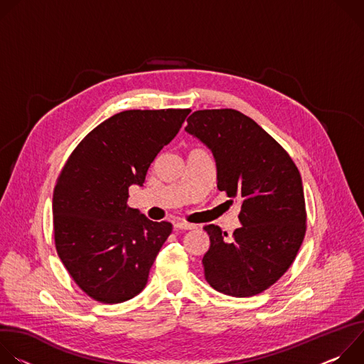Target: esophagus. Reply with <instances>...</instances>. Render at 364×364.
I'll use <instances>...</instances> for the list:
<instances>
[{"label": "esophagus", "instance_id": "obj_1", "mask_svg": "<svg viewBox=\"0 0 364 364\" xmlns=\"http://www.w3.org/2000/svg\"><path fill=\"white\" fill-rule=\"evenodd\" d=\"M194 228H196L194 225L187 223V222H177V223L174 225V229H176V230H191V229H194Z\"/></svg>", "mask_w": 364, "mask_h": 364}]
</instances>
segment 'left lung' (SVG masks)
Returning a JSON list of instances; mask_svg holds the SVG:
<instances>
[{
  "mask_svg": "<svg viewBox=\"0 0 364 364\" xmlns=\"http://www.w3.org/2000/svg\"><path fill=\"white\" fill-rule=\"evenodd\" d=\"M186 131L213 152L218 188L242 201V226L228 237L207 225L205 281L230 296H252L274 285L292 265L305 236L301 174L289 154L253 119L235 109L193 112Z\"/></svg>",
  "mask_w": 364,
  "mask_h": 364,
  "instance_id": "8db88e82",
  "label": "left lung"
}]
</instances>
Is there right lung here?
<instances>
[{"instance_id": "right-lung-1", "label": "right lung", "mask_w": 364, "mask_h": 364, "mask_svg": "<svg viewBox=\"0 0 364 364\" xmlns=\"http://www.w3.org/2000/svg\"><path fill=\"white\" fill-rule=\"evenodd\" d=\"M190 109L124 111L92 129L70 154L53 191L59 257L95 301L138 295L173 225L152 222L127 204L157 154L180 131Z\"/></svg>"}]
</instances>
